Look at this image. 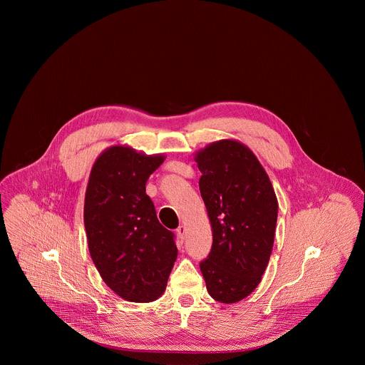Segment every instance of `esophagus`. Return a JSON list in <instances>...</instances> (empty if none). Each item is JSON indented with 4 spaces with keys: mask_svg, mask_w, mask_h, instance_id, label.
Returning <instances> with one entry per match:
<instances>
[{
    "mask_svg": "<svg viewBox=\"0 0 365 365\" xmlns=\"http://www.w3.org/2000/svg\"><path fill=\"white\" fill-rule=\"evenodd\" d=\"M185 232H186L185 225H179V227H178V230H176V234H178V237H179L182 241L185 240Z\"/></svg>",
    "mask_w": 365,
    "mask_h": 365,
    "instance_id": "34e87169",
    "label": "esophagus"
}]
</instances>
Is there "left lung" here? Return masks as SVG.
<instances>
[{"mask_svg":"<svg viewBox=\"0 0 365 365\" xmlns=\"http://www.w3.org/2000/svg\"><path fill=\"white\" fill-rule=\"evenodd\" d=\"M195 162L212 227V248L199 267L212 299L235 303L255 290L269 264L277 197L263 166L240 141H215Z\"/></svg>","mask_w":365,"mask_h":365,"instance_id":"8db88e82","label":"left lung"}]
</instances>
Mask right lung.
Masks as SVG:
<instances>
[{
  "label": "right lung",
  "instance_id": "obj_1",
  "mask_svg": "<svg viewBox=\"0 0 365 365\" xmlns=\"http://www.w3.org/2000/svg\"><path fill=\"white\" fill-rule=\"evenodd\" d=\"M165 155L113 145L95 160L85 193L83 222L102 280L128 302L160 297L178 257L175 234L155 215L145 193Z\"/></svg>",
  "mask_w": 365,
  "mask_h": 365
}]
</instances>
